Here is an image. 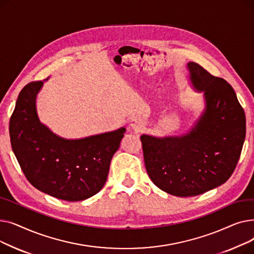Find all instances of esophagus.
<instances>
[{
	"label": "esophagus",
	"mask_w": 254,
	"mask_h": 254,
	"mask_svg": "<svg viewBox=\"0 0 254 254\" xmlns=\"http://www.w3.org/2000/svg\"><path fill=\"white\" fill-rule=\"evenodd\" d=\"M129 127H130L132 129H134V130L139 131V130H141V129L143 128L144 124H143V122H142V120H141L140 118H134V119L130 120Z\"/></svg>",
	"instance_id": "1"
}]
</instances>
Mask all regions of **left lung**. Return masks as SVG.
<instances>
[{"instance_id":"left-lung-1","label":"left lung","mask_w":254,"mask_h":254,"mask_svg":"<svg viewBox=\"0 0 254 254\" xmlns=\"http://www.w3.org/2000/svg\"><path fill=\"white\" fill-rule=\"evenodd\" d=\"M194 87L205 92L206 111L182 137L141 136L146 171L162 190L193 196L223 184L234 173L246 135V118L232 85L190 62Z\"/></svg>"}]
</instances>
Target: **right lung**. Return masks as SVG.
Listing matches in <instances>:
<instances>
[{
    "label": "right lung",
    "instance_id": "add662e5",
    "mask_svg": "<svg viewBox=\"0 0 254 254\" xmlns=\"http://www.w3.org/2000/svg\"><path fill=\"white\" fill-rule=\"evenodd\" d=\"M42 84L30 82L19 92L9 123L12 150L34 188L64 201H82L103 189L126 128L80 140L56 136L37 116Z\"/></svg>",
    "mask_w": 254,
    "mask_h": 254
}]
</instances>
